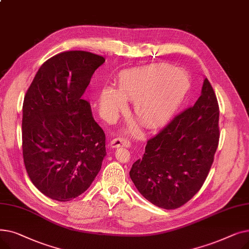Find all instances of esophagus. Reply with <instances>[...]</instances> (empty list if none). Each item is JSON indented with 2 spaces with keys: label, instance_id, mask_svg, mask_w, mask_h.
Returning a JSON list of instances; mask_svg holds the SVG:
<instances>
[{
  "label": "esophagus",
  "instance_id": "34e87169",
  "mask_svg": "<svg viewBox=\"0 0 249 249\" xmlns=\"http://www.w3.org/2000/svg\"><path fill=\"white\" fill-rule=\"evenodd\" d=\"M131 145V142H130L126 138H121L118 137L110 141V146L113 148H118V147H129Z\"/></svg>",
  "mask_w": 249,
  "mask_h": 249
}]
</instances>
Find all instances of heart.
Instances as JSON below:
<instances>
[{"instance_id":"1","label":"heart","mask_w":249,"mask_h":249,"mask_svg":"<svg viewBox=\"0 0 249 249\" xmlns=\"http://www.w3.org/2000/svg\"><path fill=\"white\" fill-rule=\"evenodd\" d=\"M191 89V77L182 69L155 63L124 71L117 89L105 88L100 95L101 111L113 117L134 102V114L146 127L167 122L178 111Z\"/></svg>"}]
</instances>
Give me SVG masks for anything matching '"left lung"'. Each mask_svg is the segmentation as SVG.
<instances>
[{
	"label": "left lung",
	"instance_id": "obj_1",
	"mask_svg": "<svg viewBox=\"0 0 249 249\" xmlns=\"http://www.w3.org/2000/svg\"><path fill=\"white\" fill-rule=\"evenodd\" d=\"M219 106L205 78L201 96L147 141L145 152L129 175L138 192L153 205L172 210L202 188L219 142Z\"/></svg>",
	"mask_w": 249,
	"mask_h": 249
}]
</instances>
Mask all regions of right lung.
I'll return each instance as SVG.
<instances>
[{"label":"right lung","instance_id":"1","mask_svg":"<svg viewBox=\"0 0 249 249\" xmlns=\"http://www.w3.org/2000/svg\"><path fill=\"white\" fill-rule=\"evenodd\" d=\"M103 56L65 51L38 70L23 103L22 148L33 185L52 200L86 192L106 156V137L84 100Z\"/></svg>","mask_w":249,"mask_h":249}]
</instances>
